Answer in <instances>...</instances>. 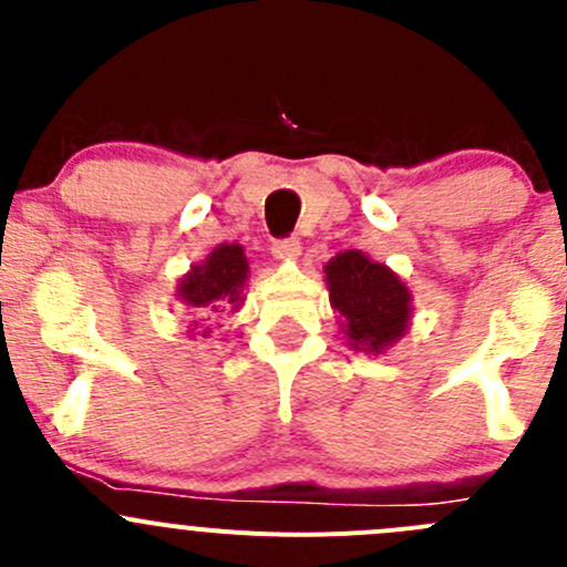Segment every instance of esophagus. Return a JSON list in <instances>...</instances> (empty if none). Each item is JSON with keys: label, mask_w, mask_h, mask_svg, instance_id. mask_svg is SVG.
I'll list each match as a JSON object with an SVG mask.
<instances>
[{"label": "esophagus", "mask_w": 567, "mask_h": 567, "mask_svg": "<svg viewBox=\"0 0 567 567\" xmlns=\"http://www.w3.org/2000/svg\"><path fill=\"white\" fill-rule=\"evenodd\" d=\"M271 255L277 260H296L301 255V244L296 238H279V241L271 244Z\"/></svg>", "instance_id": "obj_1"}]
</instances>
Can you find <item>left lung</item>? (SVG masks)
<instances>
[{
	"label": "left lung",
	"mask_w": 567,
	"mask_h": 567,
	"mask_svg": "<svg viewBox=\"0 0 567 567\" xmlns=\"http://www.w3.org/2000/svg\"><path fill=\"white\" fill-rule=\"evenodd\" d=\"M329 301L342 318V334L353 351L381 353L405 334L411 320V290L384 262L364 251H340L326 262Z\"/></svg>",
	"instance_id": "obj_1"
}]
</instances>
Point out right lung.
Returning <instances> with one entry per match:
<instances>
[{
  "label": "right lung",
  "mask_w": 567,
  "mask_h": 567,
  "mask_svg": "<svg viewBox=\"0 0 567 567\" xmlns=\"http://www.w3.org/2000/svg\"><path fill=\"white\" fill-rule=\"evenodd\" d=\"M249 262L241 244H219L203 262L192 266V271L177 285V299L197 318L214 312H236L241 307L244 285H247ZM197 326V323H194ZM208 331H203V337Z\"/></svg>",
  "instance_id": "obj_1"
}]
</instances>
